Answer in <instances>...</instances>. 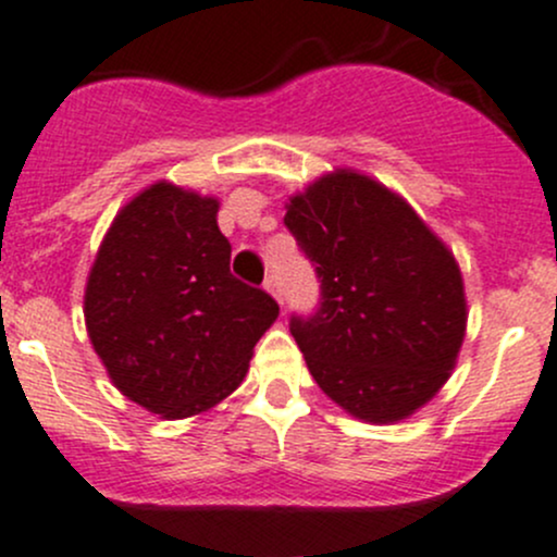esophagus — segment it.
Masks as SVG:
<instances>
[{"label":"esophagus","mask_w":557,"mask_h":557,"mask_svg":"<svg viewBox=\"0 0 557 557\" xmlns=\"http://www.w3.org/2000/svg\"><path fill=\"white\" fill-rule=\"evenodd\" d=\"M263 290H267V294H272L280 304H283V294H280V283H277V277H274V274H269V277L263 280Z\"/></svg>","instance_id":"1"}]
</instances>
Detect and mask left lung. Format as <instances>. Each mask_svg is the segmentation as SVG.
I'll return each mask as SVG.
<instances>
[{"mask_svg":"<svg viewBox=\"0 0 557 557\" xmlns=\"http://www.w3.org/2000/svg\"><path fill=\"white\" fill-rule=\"evenodd\" d=\"M320 280L318 312L290 318L309 373L371 424L411 417L448 382L467 327L459 263L379 181L333 171L285 205Z\"/></svg>","mask_w":557,"mask_h":557,"instance_id":"obj_1","label":"left lung"}]
</instances>
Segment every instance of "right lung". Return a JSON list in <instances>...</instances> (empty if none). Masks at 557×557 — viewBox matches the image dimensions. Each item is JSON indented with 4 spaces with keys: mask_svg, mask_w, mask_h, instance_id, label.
I'll list each match as a JSON object with an SVG mask.
<instances>
[{
    "mask_svg": "<svg viewBox=\"0 0 557 557\" xmlns=\"http://www.w3.org/2000/svg\"><path fill=\"white\" fill-rule=\"evenodd\" d=\"M215 213L213 197L151 184L111 221L87 277L92 349L122 395L165 419L232 395L280 314L267 290L230 272Z\"/></svg>",
    "mask_w": 557,
    "mask_h": 557,
    "instance_id": "obj_1",
    "label": "right lung"
}]
</instances>
